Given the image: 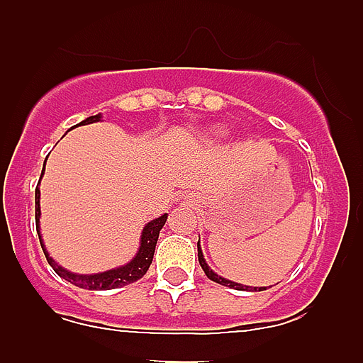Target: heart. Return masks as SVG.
Listing matches in <instances>:
<instances>
[{
	"instance_id": "b5f03b06",
	"label": "heart",
	"mask_w": 363,
	"mask_h": 363,
	"mask_svg": "<svg viewBox=\"0 0 363 363\" xmlns=\"http://www.w3.org/2000/svg\"><path fill=\"white\" fill-rule=\"evenodd\" d=\"M213 136H223V130H221V129H216V130H214V133H213Z\"/></svg>"
}]
</instances>
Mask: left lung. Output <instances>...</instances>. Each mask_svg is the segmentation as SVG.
<instances>
[{
    "mask_svg": "<svg viewBox=\"0 0 363 363\" xmlns=\"http://www.w3.org/2000/svg\"><path fill=\"white\" fill-rule=\"evenodd\" d=\"M198 262H200L201 269H203V272L207 274V278L213 281H216V284L220 285H225V287H230V289H238V291H265L267 287H251V285H243V284H238V281H233V280H227V278L220 277V274H216V272L213 271V269L207 265V262H205L203 258V252H201V247H200V242H198Z\"/></svg>",
    "mask_w": 363,
    "mask_h": 363,
    "instance_id": "left-lung-1",
    "label": "left lung"
}]
</instances>
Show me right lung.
I'll return each mask as SVG.
<instances>
[{"instance_id":"obj_1","label":"right lung","mask_w":363,"mask_h":363,"mask_svg":"<svg viewBox=\"0 0 363 363\" xmlns=\"http://www.w3.org/2000/svg\"><path fill=\"white\" fill-rule=\"evenodd\" d=\"M96 121H101V114H96V116H89L86 120H83L78 125H89L96 123ZM43 172H45V163H43ZM41 172V176H43ZM41 179V178H40ZM40 185L36 187V230L38 236H40L41 249H43L45 256H47V262H49L50 267L56 271V274L63 280L70 281L72 285L79 287V289H89V291H108V289H118V287H123V285L134 284L136 280L145 274L149 271L150 264H152L154 249H156V243H158L160 230L163 229L167 221V214H162L160 218H154L149 223H145L142 230V236H140V247H138V252L134 255V258L130 259L129 264L120 265V267L108 269L104 272H96V274H78V272H70L65 267L57 264L56 259L49 255V251L45 249L43 238H41L40 230Z\"/></svg>"}]
</instances>
